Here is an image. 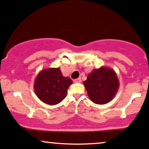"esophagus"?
Instances as JSON below:
<instances>
[{
  "mask_svg": "<svg viewBox=\"0 0 149 149\" xmlns=\"http://www.w3.org/2000/svg\"><path fill=\"white\" fill-rule=\"evenodd\" d=\"M74 82H78V83H79V82H81V78H77V79H75L74 80Z\"/></svg>",
  "mask_w": 149,
  "mask_h": 149,
  "instance_id": "esophagus-1",
  "label": "esophagus"
}]
</instances>
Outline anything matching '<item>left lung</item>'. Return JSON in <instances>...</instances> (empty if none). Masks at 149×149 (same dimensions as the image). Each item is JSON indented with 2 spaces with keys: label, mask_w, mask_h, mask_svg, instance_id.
Returning <instances> with one entry per match:
<instances>
[{
  "label": "left lung",
  "mask_w": 149,
  "mask_h": 149,
  "mask_svg": "<svg viewBox=\"0 0 149 149\" xmlns=\"http://www.w3.org/2000/svg\"><path fill=\"white\" fill-rule=\"evenodd\" d=\"M83 84L88 97L97 104H107L111 101L120 86L116 71L104 66L93 69Z\"/></svg>",
  "instance_id": "left-lung-1"
}]
</instances>
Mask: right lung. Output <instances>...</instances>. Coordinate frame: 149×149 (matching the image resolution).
Masks as SVG:
<instances>
[{"mask_svg":"<svg viewBox=\"0 0 149 149\" xmlns=\"http://www.w3.org/2000/svg\"><path fill=\"white\" fill-rule=\"evenodd\" d=\"M72 82L69 77L63 76L60 68H47L38 74L33 88L41 101L49 105H55L65 98L67 89Z\"/></svg>","mask_w":149,"mask_h":149,"instance_id":"1","label":"right lung"}]
</instances>
